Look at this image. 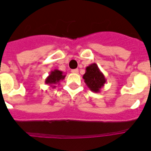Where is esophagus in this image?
Wrapping results in <instances>:
<instances>
[{
    "instance_id": "esophagus-1",
    "label": "esophagus",
    "mask_w": 151,
    "mask_h": 151,
    "mask_svg": "<svg viewBox=\"0 0 151 151\" xmlns=\"http://www.w3.org/2000/svg\"><path fill=\"white\" fill-rule=\"evenodd\" d=\"M71 72L73 73H78V69H74V70H71Z\"/></svg>"
}]
</instances>
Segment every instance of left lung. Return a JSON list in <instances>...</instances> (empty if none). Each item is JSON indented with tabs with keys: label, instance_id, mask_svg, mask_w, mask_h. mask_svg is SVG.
<instances>
[{
	"label": "left lung",
	"instance_id": "8db88e82",
	"mask_svg": "<svg viewBox=\"0 0 151 151\" xmlns=\"http://www.w3.org/2000/svg\"><path fill=\"white\" fill-rule=\"evenodd\" d=\"M83 79L88 88L92 92L96 93L100 92L101 88L106 82L105 76L95 63L86 67V71L83 75Z\"/></svg>",
	"mask_w": 151,
	"mask_h": 151
}]
</instances>
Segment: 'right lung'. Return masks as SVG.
Here are the masks:
<instances>
[{
	"mask_svg": "<svg viewBox=\"0 0 151 151\" xmlns=\"http://www.w3.org/2000/svg\"><path fill=\"white\" fill-rule=\"evenodd\" d=\"M65 77H66V75L64 74L63 71L55 69L54 70L51 71L49 75L45 79V83L46 85H49L52 88H54L56 87L55 85H57V84L59 85V82L63 80Z\"/></svg>",
	"mask_w": 151,
	"mask_h": 151,
	"instance_id": "obj_1",
	"label": "right lung"
}]
</instances>
